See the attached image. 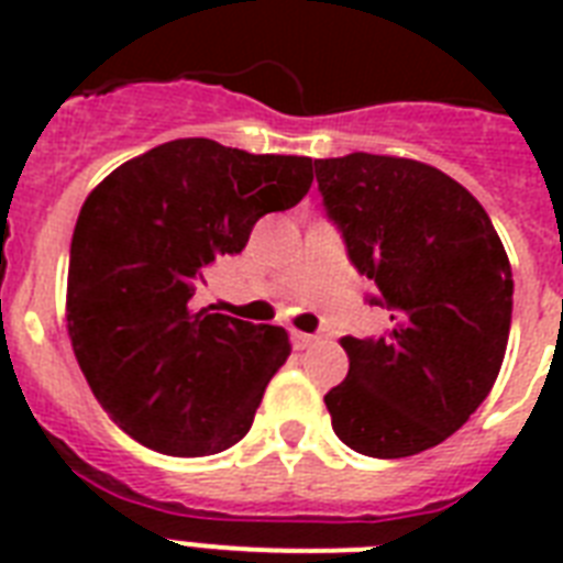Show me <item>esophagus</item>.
I'll list each match as a JSON object with an SVG mask.
<instances>
[{"instance_id":"obj_1","label":"esophagus","mask_w":563,"mask_h":563,"mask_svg":"<svg viewBox=\"0 0 563 563\" xmlns=\"http://www.w3.org/2000/svg\"><path fill=\"white\" fill-rule=\"evenodd\" d=\"M291 342H295V347H298V351H307V347H312V344L318 342V335H309V333H300V330H295V333H291Z\"/></svg>"}]
</instances>
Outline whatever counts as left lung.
Instances as JSON below:
<instances>
[{
    "label": "left lung",
    "mask_w": 563,
    "mask_h": 563,
    "mask_svg": "<svg viewBox=\"0 0 563 563\" xmlns=\"http://www.w3.org/2000/svg\"><path fill=\"white\" fill-rule=\"evenodd\" d=\"M318 189L391 327L344 335L347 379L327 394L335 435L406 459L450 438L497 383L511 330V263L488 212L435 166L353 152L316 161Z\"/></svg>",
    "instance_id": "1"
}]
</instances>
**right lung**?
Listing matches in <instances>:
<instances>
[{"label":"right lung","mask_w":563,"mask_h":563,"mask_svg":"<svg viewBox=\"0 0 563 563\" xmlns=\"http://www.w3.org/2000/svg\"><path fill=\"white\" fill-rule=\"evenodd\" d=\"M312 187V157L189 136L113 169L75 221L66 330L96 400L166 455H216L247 435L291 353L283 327L195 309L203 268L239 254L265 212Z\"/></svg>","instance_id":"add662e5"}]
</instances>
